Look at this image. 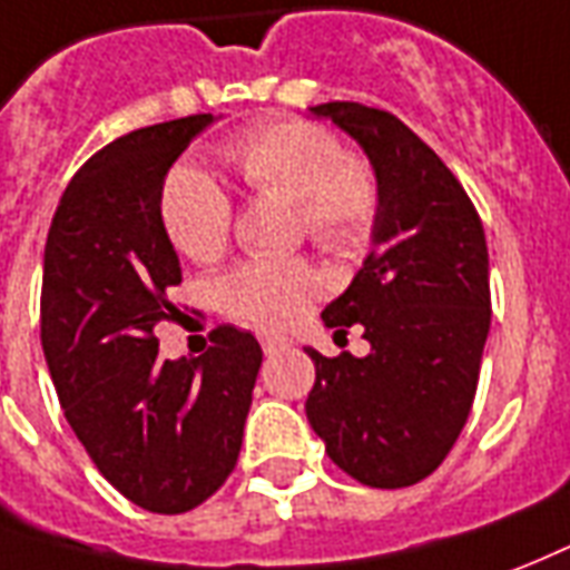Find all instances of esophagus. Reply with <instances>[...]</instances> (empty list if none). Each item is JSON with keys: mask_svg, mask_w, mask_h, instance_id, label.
<instances>
[{"mask_svg": "<svg viewBox=\"0 0 570 570\" xmlns=\"http://www.w3.org/2000/svg\"><path fill=\"white\" fill-rule=\"evenodd\" d=\"M261 346L267 355H276V352H285L291 346L288 336H276V334H261Z\"/></svg>", "mask_w": 570, "mask_h": 570, "instance_id": "obj_1", "label": "esophagus"}]
</instances>
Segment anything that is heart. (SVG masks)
Instances as JSON below:
<instances>
[{
	"label": "heart",
	"instance_id": "heart-1",
	"mask_svg": "<svg viewBox=\"0 0 570 570\" xmlns=\"http://www.w3.org/2000/svg\"><path fill=\"white\" fill-rule=\"evenodd\" d=\"M227 164L255 194L294 199L306 239L331 255H358L380 215V181L361 154L340 151L336 136L301 118L267 120L239 132L224 148ZM160 224L169 243L190 261L222 257L234 227V203L203 169L169 173L160 194ZM306 261H243L222 282V309L243 325L279 331L294 325L318 291Z\"/></svg>",
	"mask_w": 570,
	"mask_h": 570
}]
</instances>
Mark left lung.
<instances>
[{"mask_svg":"<svg viewBox=\"0 0 570 570\" xmlns=\"http://www.w3.org/2000/svg\"><path fill=\"white\" fill-rule=\"evenodd\" d=\"M364 148L380 215L364 267L327 327H364V358L306 348V419L336 468L373 489H404L440 468L471 416L492 322L483 222L450 166L404 120L361 102L309 109Z\"/></svg>","mask_w":570,"mask_h":570,"instance_id":"1","label":"left lung"}]
</instances>
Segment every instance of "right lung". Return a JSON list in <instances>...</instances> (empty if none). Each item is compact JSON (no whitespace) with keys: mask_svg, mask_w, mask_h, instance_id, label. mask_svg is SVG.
I'll list each match as a JSON object with an SVG mask.
<instances>
[{"mask_svg":"<svg viewBox=\"0 0 570 570\" xmlns=\"http://www.w3.org/2000/svg\"><path fill=\"white\" fill-rule=\"evenodd\" d=\"M212 115L120 136L87 160L53 212L41 276V348L66 422L99 473L151 513H188L230 476L264 352L212 331L199 358L164 361L154 327L181 282L160 194Z\"/></svg>","mask_w":570,"mask_h":570,"instance_id":"right-lung-1","label":"right lung"}]
</instances>
